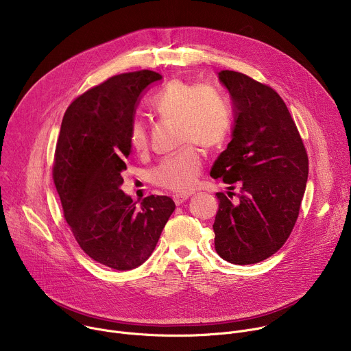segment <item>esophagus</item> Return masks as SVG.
<instances>
[{"instance_id": "esophagus-1", "label": "esophagus", "mask_w": 351, "mask_h": 351, "mask_svg": "<svg viewBox=\"0 0 351 351\" xmlns=\"http://www.w3.org/2000/svg\"><path fill=\"white\" fill-rule=\"evenodd\" d=\"M189 197H190L189 194H176V195H173V202H175L176 206H180V204H183L186 202Z\"/></svg>"}]
</instances>
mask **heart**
<instances>
[{"instance_id":"1","label":"heart","mask_w":351,"mask_h":351,"mask_svg":"<svg viewBox=\"0 0 351 351\" xmlns=\"http://www.w3.org/2000/svg\"><path fill=\"white\" fill-rule=\"evenodd\" d=\"M153 108L161 118L180 122L179 134L183 144L197 143L213 148L222 144L232 130L228 101L208 84L173 79L154 97ZM129 143L136 153H143L148 147V130L140 119L130 125ZM202 171V154L194 145H187L153 171V182L173 193H189L195 187Z\"/></svg>"}]
</instances>
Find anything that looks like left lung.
I'll list each match as a JSON object with an SVG mask.
<instances>
[{
	"label": "left lung",
	"mask_w": 351,
	"mask_h": 351,
	"mask_svg": "<svg viewBox=\"0 0 351 351\" xmlns=\"http://www.w3.org/2000/svg\"><path fill=\"white\" fill-rule=\"evenodd\" d=\"M234 107L232 140L211 168L214 179L239 182L240 193H217L215 250L236 265L267 260L297 221L308 178V156L280 95L234 71L218 73ZM233 195L238 198L231 202Z\"/></svg>",
	"instance_id": "obj_1"
}]
</instances>
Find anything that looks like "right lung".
Here are the masks:
<instances>
[{"instance_id":"1","label":"right lung","mask_w":351,"mask_h":351,"mask_svg":"<svg viewBox=\"0 0 351 351\" xmlns=\"http://www.w3.org/2000/svg\"><path fill=\"white\" fill-rule=\"evenodd\" d=\"M161 79L137 71L91 87L68 107L56 147L53 179L76 241L90 258L118 271L152 256L175 211L171 197L148 195L137 207L119 189L138 95Z\"/></svg>"}]
</instances>
